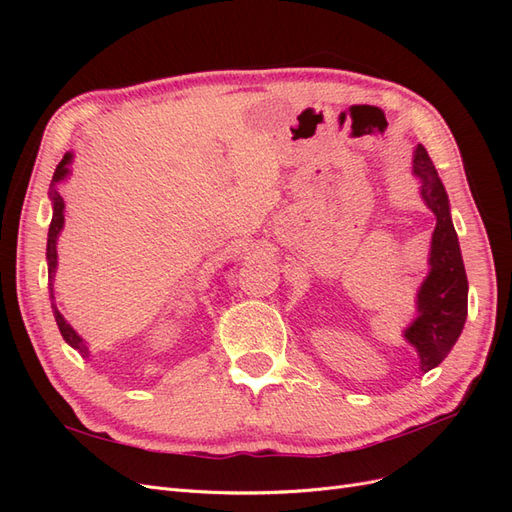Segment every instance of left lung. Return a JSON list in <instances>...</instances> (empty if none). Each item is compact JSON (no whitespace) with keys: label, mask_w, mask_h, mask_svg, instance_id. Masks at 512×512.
Segmentation results:
<instances>
[{"label":"left lung","mask_w":512,"mask_h":512,"mask_svg":"<svg viewBox=\"0 0 512 512\" xmlns=\"http://www.w3.org/2000/svg\"><path fill=\"white\" fill-rule=\"evenodd\" d=\"M412 173L421 181V198L436 215L431 235L429 273L416 294V318L404 331L421 359V371L438 367L459 339L468 316V277L451 220V205L429 153L416 145Z\"/></svg>","instance_id":"8db88e82"}]
</instances>
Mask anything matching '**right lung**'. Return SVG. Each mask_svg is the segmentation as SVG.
<instances>
[{"label": "right lung", "instance_id": "1", "mask_svg": "<svg viewBox=\"0 0 512 512\" xmlns=\"http://www.w3.org/2000/svg\"><path fill=\"white\" fill-rule=\"evenodd\" d=\"M70 162H72V153H66L64 160H61L55 168V175L51 181V203H53V220L49 226V239H46V262H49V292H51V305H53V316L59 327L61 337L66 339V344H70L74 350H79L83 356H89V348L81 339V335L76 333L70 324L66 322V318L59 314V309L55 307V294H53V280H55V269H57V237L61 228H64V198L57 192V183L64 181L70 175Z\"/></svg>", "mask_w": 512, "mask_h": 512}]
</instances>
